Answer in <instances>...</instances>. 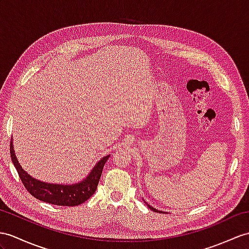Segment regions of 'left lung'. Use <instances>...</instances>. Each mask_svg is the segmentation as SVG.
Listing matches in <instances>:
<instances>
[{"label":"left lung","instance_id":"obj_1","mask_svg":"<svg viewBox=\"0 0 249 249\" xmlns=\"http://www.w3.org/2000/svg\"><path fill=\"white\" fill-rule=\"evenodd\" d=\"M148 205V204H147ZM148 207L151 209V210H153V211H155V212H161V211H159V210H157V209H155V208H153V207H151V206L150 205H148Z\"/></svg>","mask_w":249,"mask_h":249}]
</instances>
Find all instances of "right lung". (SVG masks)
Here are the masks:
<instances>
[{"instance_id": "1", "label": "right lung", "mask_w": 249, "mask_h": 249, "mask_svg": "<svg viewBox=\"0 0 249 249\" xmlns=\"http://www.w3.org/2000/svg\"><path fill=\"white\" fill-rule=\"evenodd\" d=\"M10 156L21 181L30 195L42 202L59 206H78L87 202L95 193L101 177L102 169H104L107 159L110 157V155L102 157L96 163L87 178L81 180L80 183L72 185H60L38 180L24 171L16 157L13 141L10 142Z\"/></svg>"}]
</instances>
